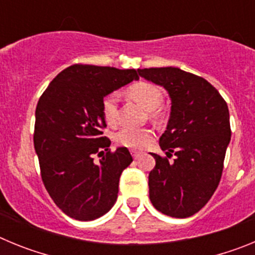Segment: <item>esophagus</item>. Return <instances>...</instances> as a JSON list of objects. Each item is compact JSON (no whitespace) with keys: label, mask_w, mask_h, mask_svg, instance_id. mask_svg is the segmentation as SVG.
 Masks as SVG:
<instances>
[{"label":"esophagus","mask_w":255,"mask_h":255,"mask_svg":"<svg viewBox=\"0 0 255 255\" xmlns=\"http://www.w3.org/2000/svg\"><path fill=\"white\" fill-rule=\"evenodd\" d=\"M131 155L134 159H138L141 155V152H139V150H131Z\"/></svg>","instance_id":"obj_1"}]
</instances>
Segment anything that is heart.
Returning <instances> with one entry per match:
<instances>
[{"instance_id":"b5f03b06","label":"heart","mask_w":255,"mask_h":255,"mask_svg":"<svg viewBox=\"0 0 255 255\" xmlns=\"http://www.w3.org/2000/svg\"><path fill=\"white\" fill-rule=\"evenodd\" d=\"M132 100L143 106L147 111H154L163 102V93L161 88L148 82H139L128 89ZM119 98L116 93L106 96L102 101V114L108 125H116L119 121ZM155 116V114L153 112ZM152 130L136 129V128H123L115 135L117 144L128 148H143L152 139Z\"/></svg>"}]
</instances>
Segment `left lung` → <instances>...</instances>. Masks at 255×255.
I'll list each match as a JSON object with an SVG mask.
<instances>
[{"label": "left lung", "mask_w": 255, "mask_h": 255, "mask_svg": "<svg viewBox=\"0 0 255 255\" xmlns=\"http://www.w3.org/2000/svg\"><path fill=\"white\" fill-rule=\"evenodd\" d=\"M141 78L163 87L171 112L159 147L172 162L152 153L149 199L163 215L186 218L203 208L220 184L231 139L227 103L206 79L179 67L138 69Z\"/></svg>", "instance_id": "left-lung-1"}]
</instances>
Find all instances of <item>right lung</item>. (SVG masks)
I'll return each mask as SVG.
<instances>
[{"label": "right lung", "mask_w": 255, "mask_h": 255, "mask_svg": "<svg viewBox=\"0 0 255 255\" xmlns=\"http://www.w3.org/2000/svg\"><path fill=\"white\" fill-rule=\"evenodd\" d=\"M138 79L134 69L73 65L38 101L34 148L40 175L56 206L69 217L92 221L114 207L121 172L132 157L125 147L110 152L111 141L101 131L106 128L102 101ZM96 152L104 154L97 164Z\"/></svg>", "instance_id": "1"}]
</instances>
